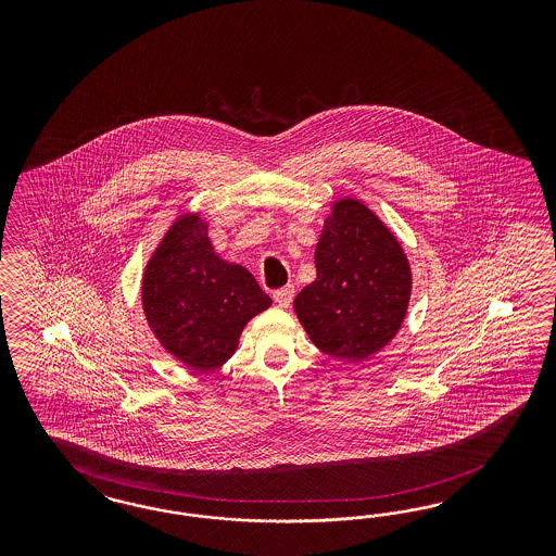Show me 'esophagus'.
I'll return each instance as SVG.
<instances>
[{
    "mask_svg": "<svg viewBox=\"0 0 556 556\" xmlns=\"http://www.w3.org/2000/svg\"><path fill=\"white\" fill-rule=\"evenodd\" d=\"M293 295H295V289L293 286L281 287V289H277L275 293H273V300L277 302L279 307H289L291 302H293Z\"/></svg>",
    "mask_w": 556,
    "mask_h": 556,
    "instance_id": "34e87169",
    "label": "esophagus"
}]
</instances>
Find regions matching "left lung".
Segmentation results:
<instances>
[{
    "label": "left lung",
    "instance_id": "left-lung-1",
    "mask_svg": "<svg viewBox=\"0 0 556 556\" xmlns=\"http://www.w3.org/2000/svg\"><path fill=\"white\" fill-rule=\"evenodd\" d=\"M314 283L293 309L321 353L363 361L397 334L412 293L400 240L358 200H340L324 219Z\"/></svg>",
    "mask_w": 556,
    "mask_h": 556
}]
</instances>
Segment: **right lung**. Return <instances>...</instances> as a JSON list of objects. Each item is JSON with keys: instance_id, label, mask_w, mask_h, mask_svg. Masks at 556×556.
Returning <instances> with one entry per match:
<instances>
[{"instance_id": "add662e5", "label": "right lung", "mask_w": 556, "mask_h": 556, "mask_svg": "<svg viewBox=\"0 0 556 556\" xmlns=\"http://www.w3.org/2000/svg\"><path fill=\"white\" fill-rule=\"evenodd\" d=\"M270 298L249 270L219 258L198 214L177 219L142 275V307L154 337L189 369L222 367L242 328Z\"/></svg>"}]
</instances>
